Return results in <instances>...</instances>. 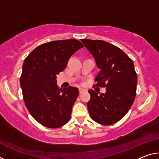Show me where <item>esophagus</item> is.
Instances as JSON below:
<instances>
[{
	"instance_id": "34e87169",
	"label": "esophagus",
	"mask_w": 159,
	"mask_h": 159,
	"mask_svg": "<svg viewBox=\"0 0 159 159\" xmlns=\"http://www.w3.org/2000/svg\"><path fill=\"white\" fill-rule=\"evenodd\" d=\"M79 93H80V94H81V93H82L83 92V91H84L85 90H84V89H83V88H79Z\"/></svg>"
}]
</instances>
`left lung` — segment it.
<instances>
[{"label":"left lung","mask_w":159,"mask_h":159,"mask_svg":"<svg viewBox=\"0 0 159 159\" xmlns=\"http://www.w3.org/2000/svg\"><path fill=\"white\" fill-rule=\"evenodd\" d=\"M81 41L100 69L95 85L106 88V93L99 95L93 90L88 91L89 114L99 124H114L127 114L135 98L138 76L133 61L122 50L109 43L90 39Z\"/></svg>","instance_id":"left-lung-1"}]
</instances>
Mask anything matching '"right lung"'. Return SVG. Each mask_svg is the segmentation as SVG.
Returning a JSON list of instances; mask_svg holds the SVG:
<instances>
[{"label": "right lung", "mask_w": 159, "mask_h": 159, "mask_svg": "<svg viewBox=\"0 0 159 159\" xmlns=\"http://www.w3.org/2000/svg\"><path fill=\"white\" fill-rule=\"evenodd\" d=\"M83 47L76 39L45 43L24 61L20 77L24 101L34 119L45 127H61L71 118L79 89L72 86L60 89L56 79L71 56Z\"/></svg>", "instance_id": "1"}]
</instances>
